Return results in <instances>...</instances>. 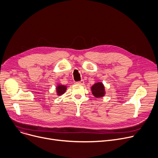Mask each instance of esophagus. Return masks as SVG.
Segmentation results:
<instances>
[{"label": "esophagus", "mask_w": 158, "mask_h": 158, "mask_svg": "<svg viewBox=\"0 0 158 158\" xmlns=\"http://www.w3.org/2000/svg\"><path fill=\"white\" fill-rule=\"evenodd\" d=\"M76 83L78 84V85H84V83H85V81H84V80L81 79L80 81H78Z\"/></svg>", "instance_id": "34e87169"}]
</instances>
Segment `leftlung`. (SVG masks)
<instances>
[{"mask_svg":"<svg viewBox=\"0 0 158 158\" xmlns=\"http://www.w3.org/2000/svg\"><path fill=\"white\" fill-rule=\"evenodd\" d=\"M91 91L93 95L97 98L103 97L105 94L104 86L103 85V84L101 82L94 84V85L91 87Z\"/></svg>","mask_w":158,"mask_h":158,"instance_id":"1","label":"left lung"}]
</instances>
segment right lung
Returning a JSON list of instances; mask_svg holds the SVG:
<instances>
[{"label":"right lung","instance_id":"add662e5","mask_svg":"<svg viewBox=\"0 0 158 158\" xmlns=\"http://www.w3.org/2000/svg\"><path fill=\"white\" fill-rule=\"evenodd\" d=\"M66 89H67V87L65 86L59 85L56 88V91H57L58 95H61V94H64L65 93V91H66Z\"/></svg>","mask_w":158,"mask_h":158}]
</instances>
